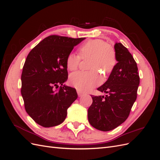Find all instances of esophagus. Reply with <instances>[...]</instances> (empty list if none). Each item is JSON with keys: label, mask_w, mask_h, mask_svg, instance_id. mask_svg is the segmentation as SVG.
I'll return each instance as SVG.
<instances>
[{"label": "esophagus", "mask_w": 160, "mask_h": 160, "mask_svg": "<svg viewBox=\"0 0 160 160\" xmlns=\"http://www.w3.org/2000/svg\"><path fill=\"white\" fill-rule=\"evenodd\" d=\"M77 94H78L79 97H81V96L83 95V93H82L81 91H80L79 90H77Z\"/></svg>", "instance_id": "34e87169"}]
</instances>
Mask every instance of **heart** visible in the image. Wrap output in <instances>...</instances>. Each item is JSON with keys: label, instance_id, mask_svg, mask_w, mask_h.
<instances>
[{"label": "heart", "instance_id": "b5f03b06", "mask_svg": "<svg viewBox=\"0 0 160 160\" xmlns=\"http://www.w3.org/2000/svg\"><path fill=\"white\" fill-rule=\"evenodd\" d=\"M79 55L70 52L66 57L67 68L76 70L81 59L91 58L88 72L77 71L69 76L70 84L82 92L91 90L101 83L102 77L98 70L105 75L109 74L117 63V57L114 48L101 39H91L82 45L79 49Z\"/></svg>", "mask_w": 160, "mask_h": 160}]
</instances>
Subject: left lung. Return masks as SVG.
<instances>
[{"instance_id":"1","label":"left lung","mask_w":160,"mask_h":160,"mask_svg":"<svg viewBox=\"0 0 160 160\" xmlns=\"http://www.w3.org/2000/svg\"><path fill=\"white\" fill-rule=\"evenodd\" d=\"M117 64L108 81L98 88L105 96L91 95L88 120L95 129L108 132L126 120L137 99L139 76L133 56L121 42L114 45Z\"/></svg>"}]
</instances>
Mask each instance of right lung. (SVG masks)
Returning <instances> with one entry per match:
<instances>
[{
	"mask_svg": "<svg viewBox=\"0 0 160 160\" xmlns=\"http://www.w3.org/2000/svg\"><path fill=\"white\" fill-rule=\"evenodd\" d=\"M85 38L51 35L28 53L21 75V95L27 113L42 127L63 122L67 109L77 98L76 89L63 84L68 79L65 61Z\"/></svg>",
	"mask_w": 160,
	"mask_h": 160,
	"instance_id": "right-lung-1",
	"label": "right lung"
}]
</instances>
